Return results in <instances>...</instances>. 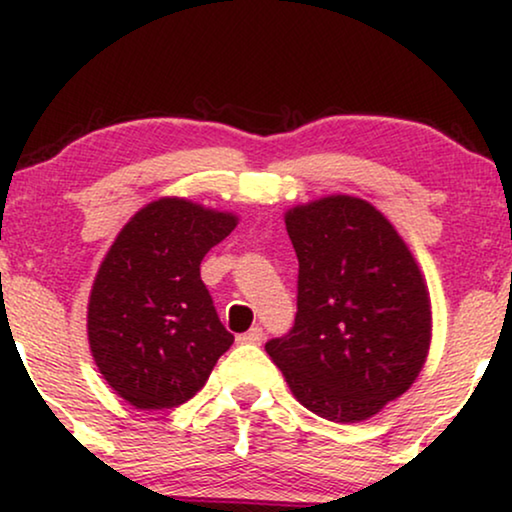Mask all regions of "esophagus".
I'll use <instances>...</instances> for the list:
<instances>
[{"instance_id":"1","label":"esophagus","mask_w":512,"mask_h":512,"mask_svg":"<svg viewBox=\"0 0 512 512\" xmlns=\"http://www.w3.org/2000/svg\"><path fill=\"white\" fill-rule=\"evenodd\" d=\"M240 342H244V345H261L263 342V328H249L247 333L240 335Z\"/></svg>"}]
</instances>
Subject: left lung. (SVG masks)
<instances>
[{
  "label": "left lung",
  "mask_w": 512,
  "mask_h": 512,
  "mask_svg": "<svg viewBox=\"0 0 512 512\" xmlns=\"http://www.w3.org/2000/svg\"><path fill=\"white\" fill-rule=\"evenodd\" d=\"M298 314L265 352L314 415L356 424L396 401L431 347V298L419 263L380 209L335 193L291 207Z\"/></svg>",
  "instance_id": "obj_1"
}]
</instances>
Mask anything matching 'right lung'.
Listing matches in <instances>:
<instances>
[{
    "label": "right lung",
    "mask_w": 512,
    "mask_h": 512,
    "mask_svg": "<svg viewBox=\"0 0 512 512\" xmlns=\"http://www.w3.org/2000/svg\"><path fill=\"white\" fill-rule=\"evenodd\" d=\"M235 226L233 212L167 195L132 214L102 258L88 298L90 354L132 408L186 403L233 345L200 263Z\"/></svg>",
    "instance_id": "right-lung-1"
}]
</instances>
